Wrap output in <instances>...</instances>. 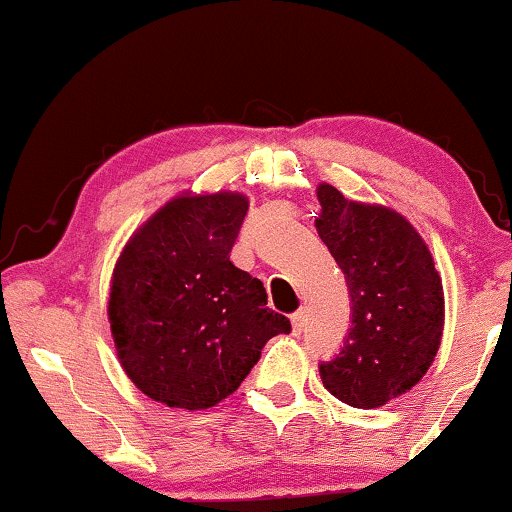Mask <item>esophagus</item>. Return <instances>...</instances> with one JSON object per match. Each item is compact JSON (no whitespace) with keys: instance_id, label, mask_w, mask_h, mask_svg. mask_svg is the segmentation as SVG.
<instances>
[{"instance_id":"esophagus-1","label":"esophagus","mask_w":512,"mask_h":512,"mask_svg":"<svg viewBox=\"0 0 512 512\" xmlns=\"http://www.w3.org/2000/svg\"><path fill=\"white\" fill-rule=\"evenodd\" d=\"M304 322H306L304 311L292 313V331H294V334H301V331H304Z\"/></svg>"}]
</instances>
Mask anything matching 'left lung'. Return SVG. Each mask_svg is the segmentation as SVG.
I'll list each match as a JSON object with an SVG mask.
<instances>
[{"label": "left lung", "mask_w": 512, "mask_h": 512, "mask_svg": "<svg viewBox=\"0 0 512 512\" xmlns=\"http://www.w3.org/2000/svg\"><path fill=\"white\" fill-rule=\"evenodd\" d=\"M315 220L350 294L343 348L320 362L322 385L355 408H378L410 387L434 362L443 334V285L413 225L385 206L348 201L318 187Z\"/></svg>", "instance_id": "obj_1"}]
</instances>
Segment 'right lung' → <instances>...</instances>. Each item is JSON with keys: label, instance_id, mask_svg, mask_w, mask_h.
<instances>
[{"label": "right lung", "instance_id": "1", "mask_svg": "<svg viewBox=\"0 0 512 512\" xmlns=\"http://www.w3.org/2000/svg\"><path fill=\"white\" fill-rule=\"evenodd\" d=\"M248 213L243 194L178 197L115 264L109 320L122 369L169 408H211L243 383L269 338L290 334L262 280L229 259Z\"/></svg>", "mask_w": 512, "mask_h": 512}]
</instances>
